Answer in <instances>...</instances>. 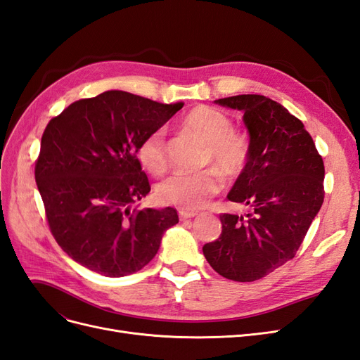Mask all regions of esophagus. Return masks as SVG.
<instances>
[{
    "label": "esophagus",
    "instance_id": "obj_1",
    "mask_svg": "<svg viewBox=\"0 0 360 360\" xmlns=\"http://www.w3.org/2000/svg\"><path fill=\"white\" fill-rule=\"evenodd\" d=\"M198 213L197 212H189V210H179V216L181 221H188V219H192V217L197 216Z\"/></svg>",
    "mask_w": 360,
    "mask_h": 360
}]
</instances>
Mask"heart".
Listing matches in <instances>:
<instances>
[{"instance_id": "obj_1", "label": "heart", "mask_w": 360, "mask_h": 360, "mask_svg": "<svg viewBox=\"0 0 360 360\" xmlns=\"http://www.w3.org/2000/svg\"><path fill=\"white\" fill-rule=\"evenodd\" d=\"M180 127L184 134L204 143L202 165L214 167L226 179H236L245 171L249 144L243 135L233 130V120L226 114L212 106H197L181 118ZM138 159L153 176L167 172L165 129L159 127L143 138L138 146ZM221 188L222 179L214 169L192 174L177 172L159 184L158 197L181 210H198L207 205Z\"/></svg>"}]
</instances>
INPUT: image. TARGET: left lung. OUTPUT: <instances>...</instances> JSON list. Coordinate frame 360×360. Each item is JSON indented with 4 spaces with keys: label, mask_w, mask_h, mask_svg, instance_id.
Instances as JSON below:
<instances>
[{
    "label": "left lung",
    "mask_w": 360,
    "mask_h": 360,
    "mask_svg": "<svg viewBox=\"0 0 360 360\" xmlns=\"http://www.w3.org/2000/svg\"><path fill=\"white\" fill-rule=\"evenodd\" d=\"M214 103L243 112L249 158L226 198L252 209L221 214L222 233L202 252L221 276L252 282L296 255L324 200V165L311 135L281 103L240 94Z\"/></svg>",
    "instance_id": "obj_1"
}]
</instances>
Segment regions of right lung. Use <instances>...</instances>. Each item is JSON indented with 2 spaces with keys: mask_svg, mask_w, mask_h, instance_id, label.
Segmentation results:
<instances>
[{
  "mask_svg": "<svg viewBox=\"0 0 360 360\" xmlns=\"http://www.w3.org/2000/svg\"><path fill=\"white\" fill-rule=\"evenodd\" d=\"M181 108L111 90L73 102L48 123L36 183L51 233L76 263L120 278L155 258L179 214L172 207H132L150 192L136 153Z\"/></svg>",
  "mask_w": 360,
  "mask_h": 360,
  "instance_id": "right-lung-1",
  "label": "right lung"
}]
</instances>
